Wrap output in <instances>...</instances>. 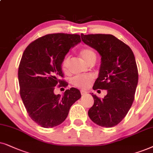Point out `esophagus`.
I'll return each mask as SVG.
<instances>
[{
    "mask_svg": "<svg viewBox=\"0 0 153 153\" xmlns=\"http://www.w3.org/2000/svg\"><path fill=\"white\" fill-rule=\"evenodd\" d=\"M80 93H81V94H82V96L86 95L87 94V91H84V90H81V91H80Z\"/></svg>",
    "mask_w": 153,
    "mask_h": 153,
    "instance_id": "1",
    "label": "esophagus"
}]
</instances>
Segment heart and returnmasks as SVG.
Wrapping results in <instances>:
<instances>
[{
	"instance_id": "heart-1",
	"label": "heart",
	"mask_w": 153,
	"mask_h": 153,
	"mask_svg": "<svg viewBox=\"0 0 153 153\" xmlns=\"http://www.w3.org/2000/svg\"><path fill=\"white\" fill-rule=\"evenodd\" d=\"M80 56L83 59L89 64L92 60L96 59V54L90 49L83 48L80 52ZM69 62H70V56L68 55L65 56L62 62V68L64 71H67ZM94 77L93 75L88 74L85 75H75L71 79V83L75 87L80 89H87L90 86L91 82L94 80Z\"/></svg>"
}]
</instances>
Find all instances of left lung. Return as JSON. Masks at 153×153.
<instances>
[{
	"mask_svg": "<svg viewBox=\"0 0 153 153\" xmlns=\"http://www.w3.org/2000/svg\"><path fill=\"white\" fill-rule=\"evenodd\" d=\"M82 40L101 55L99 77L93 89H105L100 99L93 94L94 105L88 115L103 127L119 124L127 115L134 100L138 73L134 53L127 45L111 34H81Z\"/></svg>",
	"mask_w": 153,
	"mask_h": 153,
	"instance_id": "8db88e82",
	"label": "left lung"
}]
</instances>
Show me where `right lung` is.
<instances>
[{
	"label": "right lung",
	"instance_id": "obj_1",
	"mask_svg": "<svg viewBox=\"0 0 153 153\" xmlns=\"http://www.w3.org/2000/svg\"><path fill=\"white\" fill-rule=\"evenodd\" d=\"M81 42L78 34L52 33L38 38L26 48L18 70L20 96L29 117L40 127L59 125L71 105L80 99L79 89L71 87L64 95L54 94V87L66 85L62 62L71 48Z\"/></svg>",
	"mask_w": 153,
	"mask_h": 153
}]
</instances>
